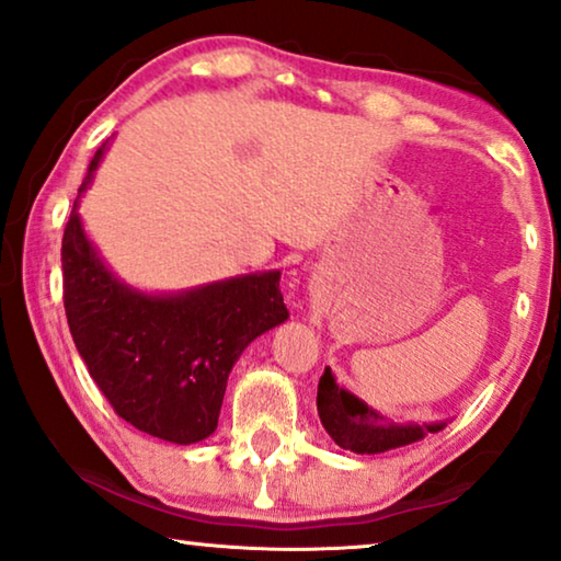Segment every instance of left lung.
I'll return each instance as SVG.
<instances>
[{"label":"left lung","mask_w":561,"mask_h":561,"mask_svg":"<svg viewBox=\"0 0 561 561\" xmlns=\"http://www.w3.org/2000/svg\"><path fill=\"white\" fill-rule=\"evenodd\" d=\"M317 413L324 431L340 448L355 450V454H382V450L408 446L421 440L425 433H438L446 423H390L386 415L367 408L353 392L342 390L334 382L330 367L320 378L317 388Z\"/></svg>","instance_id":"left-lung-1"}]
</instances>
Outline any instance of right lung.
<instances>
[{"mask_svg":"<svg viewBox=\"0 0 561 561\" xmlns=\"http://www.w3.org/2000/svg\"><path fill=\"white\" fill-rule=\"evenodd\" d=\"M95 150L80 194L93 181ZM80 198V196H78ZM78 198L62 237V299L75 347L123 421L179 443L216 431L233 363L287 320L279 272L244 274L181 295H144L113 277L90 244Z\"/></svg>","mask_w":561,"mask_h":561,"instance_id":"add662e5","label":"right lung"}]
</instances>
